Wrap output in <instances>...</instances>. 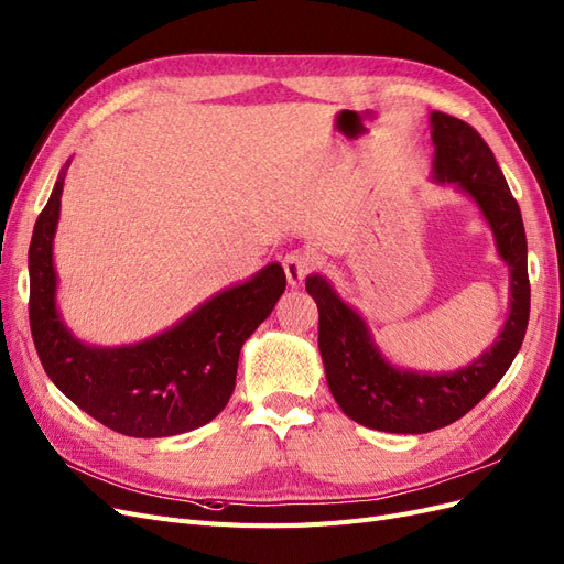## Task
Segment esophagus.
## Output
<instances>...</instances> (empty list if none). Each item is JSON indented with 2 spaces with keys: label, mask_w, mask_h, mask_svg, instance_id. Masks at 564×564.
<instances>
[{
  "label": "esophagus",
  "mask_w": 564,
  "mask_h": 564,
  "mask_svg": "<svg viewBox=\"0 0 564 564\" xmlns=\"http://www.w3.org/2000/svg\"><path fill=\"white\" fill-rule=\"evenodd\" d=\"M284 272H286V280L292 284H301L305 278H308V272L313 270V256L308 251H289L284 256Z\"/></svg>",
  "instance_id": "1"
}]
</instances>
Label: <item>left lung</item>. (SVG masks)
I'll list each match as a JSON object with an SVG mask.
<instances>
[{
	"label": "left lung",
	"instance_id": "8db88e82",
	"mask_svg": "<svg viewBox=\"0 0 564 564\" xmlns=\"http://www.w3.org/2000/svg\"><path fill=\"white\" fill-rule=\"evenodd\" d=\"M437 183L466 193L494 232L499 256L510 268V313L501 334L468 367L442 373L392 367L373 344L367 322L311 275L305 289L319 311V352L334 400L352 421L386 433H431L466 416L497 386L524 340L529 322L527 237L518 202L491 148L464 119L431 112Z\"/></svg>",
	"mask_w": 564,
	"mask_h": 564
}]
</instances>
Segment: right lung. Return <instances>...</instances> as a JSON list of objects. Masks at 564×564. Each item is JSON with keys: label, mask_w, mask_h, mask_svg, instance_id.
Listing matches in <instances>:
<instances>
[{"label": "right lung", "mask_w": 564, "mask_h": 564, "mask_svg": "<svg viewBox=\"0 0 564 564\" xmlns=\"http://www.w3.org/2000/svg\"><path fill=\"white\" fill-rule=\"evenodd\" d=\"M63 178L65 169L37 216L28 251L30 329L48 379L89 416L129 437H169L209 423L232 395L245 340L284 294L282 265H265L160 336L122 348L87 346L56 308L54 235Z\"/></svg>", "instance_id": "add662e5"}]
</instances>
